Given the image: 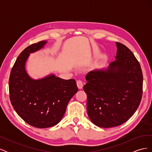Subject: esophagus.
Listing matches in <instances>:
<instances>
[{"label": "esophagus", "mask_w": 152, "mask_h": 152, "mask_svg": "<svg viewBox=\"0 0 152 152\" xmlns=\"http://www.w3.org/2000/svg\"><path fill=\"white\" fill-rule=\"evenodd\" d=\"M77 85L78 88L79 89H81L82 87H83V82H82L80 80H77Z\"/></svg>", "instance_id": "obj_1"}]
</instances>
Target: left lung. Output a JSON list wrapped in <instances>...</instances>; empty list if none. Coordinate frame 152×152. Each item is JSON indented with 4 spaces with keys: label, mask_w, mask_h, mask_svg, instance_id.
I'll return each instance as SVG.
<instances>
[{
    "label": "left lung",
    "mask_w": 152,
    "mask_h": 152,
    "mask_svg": "<svg viewBox=\"0 0 152 152\" xmlns=\"http://www.w3.org/2000/svg\"><path fill=\"white\" fill-rule=\"evenodd\" d=\"M115 60L86 76L87 112L91 121L103 128L126 122L135 113L142 93V73L131 50L116 42Z\"/></svg>",
    "instance_id": "1"
}]
</instances>
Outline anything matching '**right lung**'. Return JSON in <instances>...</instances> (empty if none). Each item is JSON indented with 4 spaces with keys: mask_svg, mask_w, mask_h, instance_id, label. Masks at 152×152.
I'll return each instance as SVG.
<instances>
[{
    "mask_svg": "<svg viewBox=\"0 0 152 152\" xmlns=\"http://www.w3.org/2000/svg\"><path fill=\"white\" fill-rule=\"evenodd\" d=\"M48 41H40L25 49L18 57L9 80L11 104L23 120L37 128L56 126L61 121L67 104L78 91L74 79L65 80L54 73L34 79L26 70L31 53L44 48Z\"/></svg>",
    "mask_w": 152,
    "mask_h": 152,
    "instance_id": "obj_1",
    "label": "right lung"
}]
</instances>
